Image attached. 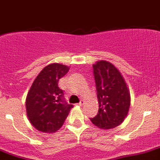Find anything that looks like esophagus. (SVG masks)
<instances>
[{
  "label": "esophagus",
  "mask_w": 160,
  "mask_h": 160,
  "mask_svg": "<svg viewBox=\"0 0 160 160\" xmlns=\"http://www.w3.org/2000/svg\"><path fill=\"white\" fill-rule=\"evenodd\" d=\"M78 104L79 106H82V104H84V101L81 100V101H80V102H79L78 103Z\"/></svg>",
  "instance_id": "1"
}]
</instances>
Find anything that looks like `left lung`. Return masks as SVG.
<instances>
[{
  "mask_svg": "<svg viewBox=\"0 0 160 160\" xmlns=\"http://www.w3.org/2000/svg\"><path fill=\"white\" fill-rule=\"evenodd\" d=\"M93 73L99 111L91 121L100 129L115 128L125 120L130 106L126 82L121 72L108 61H97L93 65Z\"/></svg>",
  "mask_w": 160,
  "mask_h": 160,
  "instance_id": "obj_1",
  "label": "left lung"
}]
</instances>
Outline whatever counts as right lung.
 I'll use <instances>...</instances> for the list:
<instances>
[{
	"label": "right lung",
	"instance_id": "1",
	"mask_svg": "<svg viewBox=\"0 0 160 160\" xmlns=\"http://www.w3.org/2000/svg\"><path fill=\"white\" fill-rule=\"evenodd\" d=\"M69 68L53 63L44 67L31 86L26 99L27 114L30 122L43 133H54L63 125L70 109L65 102L64 91L58 82Z\"/></svg>",
	"mask_w": 160,
	"mask_h": 160
}]
</instances>
